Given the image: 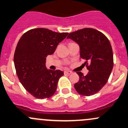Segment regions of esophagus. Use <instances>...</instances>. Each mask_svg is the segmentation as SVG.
Returning <instances> with one entry per match:
<instances>
[{
  "mask_svg": "<svg viewBox=\"0 0 128 128\" xmlns=\"http://www.w3.org/2000/svg\"><path fill=\"white\" fill-rule=\"evenodd\" d=\"M72 73V72H71V71H65L64 72V74H68V75H70Z\"/></svg>",
  "mask_w": 128,
  "mask_h": 128,
  "instance_id": "obj_1",
  "label": "esophagus"
}]
</instances>
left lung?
<instances>
[{"instance_id": "8db88e82", "label": "left lung", "mask_w": 128, "mask_h": 128, "mask_svg": "<svg viewBox=\"0 0 128 128\" xmlns=\"http://www.w3.org/2000/svg\"><path fill=\"white\" fill-rule=\"evenodd\" d=\"M67 38L77 43L80 57L85 60L88 74L86 76L77 72L79 81L74 84L78 93L90 96L99 92L107 83L114 67V56L110 43L101 32L84 28L71 32Z\"/></svg>"}]
</instances>
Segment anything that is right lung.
I'll return each mask as SVG.
<instances>
[{
	"mask_svg": "<svg viewBox=\"0 0 128 128\" xmlns=\"http://www.w3.org/2000/svg\"><path fill=\"white\" fill-rule=\"evenodd\" d=\"M68 34L37 28L25 32L19 40L14 54L16 72L26 90L37 99L49 98L56 92L64 72L47 69L46 58Z\"/></svg>",
	"mask_w": 128,
	"mask_h": 128,
	"instance_id": "right-lung-1",
	"label": "right lung"
}]
</instances>
